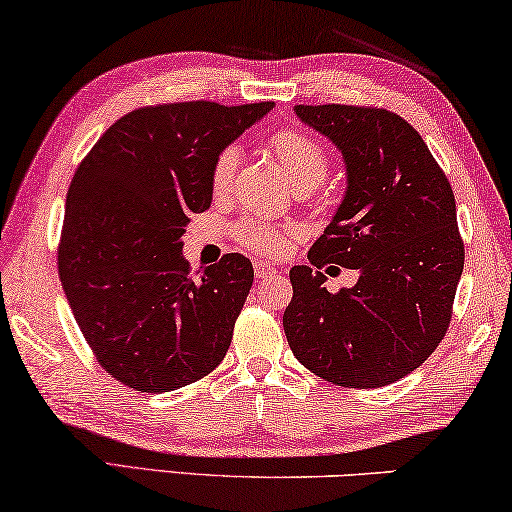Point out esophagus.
Instances as JSON below:
<instances>
[{
  "instance_id": "esophagus-1",
  "label": "esophagus",
  "mask_w": 512,
  "mask_h": 512,
  "mask_svg": "<svg viewBox=\"0 0 512 512\" xmlns=\"http://www.w3.org/2000/svg\"><path fill=\"white\" fill-rule=\"evenodd\" d=\"M254 272H256L258 279H263V282H265V279H268V277L277 275V268L270 261H256L254 263Z\"/></svg>"
}]
</instances>
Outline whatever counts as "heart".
<instances>
[{"mask_svg": "<svg viewBox=\"0 0 512 512\" xmlns=\"http://www.w3.org/2000/svg\"><path fill=\"white\" fill-rule=\"evenodd\" d=\"M270 149L284 167L286 177L296 188L300 186H317L326 177L328 170V153L324 144L317 142L312 135L300 130H279L270 139ZM240 163V151L235 146H226L212 165V191L223 193L233 179ZM237 242L258 254H279L286 244V235L277 233L268 226H261L256 221H242L235 228Z\"/></svg>", "mask_w": 512, "mask_h": 512, "instance_id": "heart-1", "label": "heart"}]
</instances>
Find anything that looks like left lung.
I'll return each mask as SVG.
<instances>
[{"label": "left lung", "mask_w": 512, "mask_h": 512, "mask_svg": "<svg viewBox=\"0 0 512 512\" xmlns=\"http://www.w3.org/2000/svg\"><path fill=\"white\" fill-rule=\"evenodd\" d=\"M303 123L338 146L347 191L310 265H293L284 333L314 375L349 389L401 380L433 354L450 328L464 270L457 205L419 132L398 114L347 104H298ZM326 262L360 270L331 294Z\"/></svg>", "instance_id": "1"}]
</instances>
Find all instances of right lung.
<instances>
[{
  "mask_svg": "<svg viewBox=\"0 0 512 512\" xmlns=\"http://www.w3.org/2000/svg\"><path fill=\"white\" fill-rule=\"evenodd\" d=\"M272 102L156 104L111 125L76 167L60 282L100 366L125 387L174 391L212 373L254 282L242 254L200 279L181 254L188 216L212 205V165Z\"/></svg>",
  "mask_w": 512,
  "mask_h": 512,
  "instance_id": "right-lung-1",
  "label": "right lung"
}]
</instances>
